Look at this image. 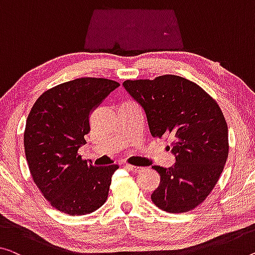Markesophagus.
Wrapping results in <instances>:
<instances>
[{
    "mask_svg": "<svg viewBox=\"0 0 255 255\" xmlns=\"http://www.w3.org/2000/svg\"><path fill=\"white\" fill-rule=\"evenodd\" d=\"M125 167L128 168V170H130L133 173H139V172L142 170V167L141 166H135V165H131V164H127Z\"/></svg>",
    "mask_w": 255,
    "mask_h": 255,
    "instance_id": "1",
    "label": "esophagus"
}]
</instances>
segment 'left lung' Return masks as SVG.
<instances>
[{"instance_id":"1","label":"left lung","mask_w":255,"mask_h":255,"mask_svg":"<svg viewBox=\"0 0 255 255\" xmlns=\"http://www.w3.org/2000/svg\"><path fill=\"white\" fill-rule=\"evenodd\" d=\"M124 88L146 113L154 138H171L173 166L154 165L160 175L151 201L168 213L202 204L213 190L228 158V127L212 97L177 75L127 80Z\"/></svg>"}]
</instances>
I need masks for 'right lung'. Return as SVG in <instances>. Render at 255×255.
Segmentation results:
<instances>
[{
  "instance_id": "right-lung-1",
  "label": "right lung",
  "mask_w": 255,
  "mask_h": 255,
  "mask_svg": "<svg viewBox=\"0 0 255 255\" xmlns=\"http://www.w3.org/2000/svg\"><path fill=\"white\" fill-rule=\"evenodd\" d=\"M120 84L82 77L43 92L26 121L23 146L35 185L54 209L84 215L107 201L119 165L93 166L78 155L90 132V114Z\"/></svg>"
}]
</instances>
